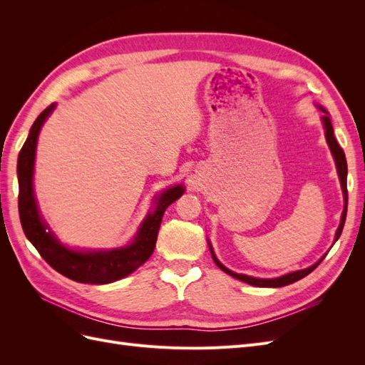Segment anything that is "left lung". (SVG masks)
<instances>
[{"mask_svg":"<svg viewBox=\"0 0 365 365\" xmlns=\"http://www.w3.org/2000/svg\"><path fill=\"white\" fill-rule=\"evenodd\" d=\"M322 111L326 114L322 117V121H323V128L326 130V140H327V145L330 148V152H332L334 155V160H335V164H336V170H338V176H339V181H341V189H342V195H344V210H342V215H341V222H339V227L336 230V235H335V242L339 239L341 233H342V228H344V222H346V216H347V161H346V155H344V150L341 149V146L338 145V141L334 135V126H332V121H330V117L327 115V111L323 108V106H318ZM210 245V242H208ZM210 252H212V257L215 260V263L217 264V267L222 269L224 272L233 275L235 279L240 280V282H245L248 284H252V286H259V288H282V286H286V284H291L297 280H300L303 277H306L307 274H311L319 263H322V260L326 257L319 259L317 263H314L312 267H309L306 269H300V271H294V272H289V274H284L282 275V277H277V279H256V277H251V275H245V274H236L233 271H230L228 268H225L222 263H220L215 252H213V248L212 245H210Z\"/></svg>","mask_w":365,"mask_h":365,"instance_id":"left-lung-1","label":"left lung"}]
</instances>
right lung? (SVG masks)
<instances>
[{"label": "right lung", "instance_id": "obj_1", "mask_svg": "<svg viewBox=\"0 0 365 365\" xmlns=\"http://www.w3.org/2000/svg\"><path fill=\"white\" fill-rule=\"evenodd\" d=\"M54 106L56 105L51 103L38 115L18 155V208L21 225L42 259L59 274L79 283H113L134 272L152 256L165 208L184 193V187L173 185L157 197L155 210L143 220L132 244L123 248L109 251H77L63 247L51 231H47L48 225L39 215L35 193H33V168H35L38 135L43 121L53 113Z\"/></svg>", "mask_w": 365, "mask_h": 365}]
</instances>
